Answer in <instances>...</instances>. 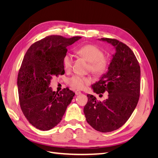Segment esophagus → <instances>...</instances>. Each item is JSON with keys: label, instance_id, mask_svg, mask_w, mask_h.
<instances>
[{"label": "esophagus", "instance_id": "34e87169", "mask_svg": "<svg viewBox=\"0 0 158 158\" xmlns=\"http://www.w3.org/2000/svg\"><path fill=\"white\" fill-rule=\"evenodd\" d=\"M82 94V93H81V92H80V91H78V90L75 91V94H76V95H80V94Z\"/></svg>", "mask_w": 158, "mask_h": 158}]
</instances>
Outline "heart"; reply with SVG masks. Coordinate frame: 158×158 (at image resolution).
Segmentation results:
<instances>
[{
	"label": "heart",
	"mask_w": 158,
	"mask_h": 158,
	"mask_svg": "<svg viewBox=\"0 0 158 158\" xmlns=\"http://www.w3.org/2000/svg\"><path fill=\"white\" fill-rule=\"evenodd\" d=\"M76 53L89 63V70L95 76H102L107 70L108 63L104 57L103 51L94 45H85L76 50ZM73 56L66 53L63 57L64 68L69 70L73 66ZM91 82L89 78L81 76H74L69 80L70 86L76 89H82Z\"/></svg>",
	"instance_id": "obj_1"
}]
</instances>
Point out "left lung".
<instances>
[{
  "label": "left lung",
  "mask_w": 158,
  "mask_h": 158,
  "mask_svg": "<svg viewBox=\"0 0 158 158\" xmlns=\"http://www.w3.org/2000/svg\"><path fill=\"white\" fill-rule=\"evenodd\" d=\"M99 40L107 42L115 49L108 71L92 85L98 94L107 92L108 98L98 102L93 95L88 94L84 113L88 123L95 130L108 132L121 127L136 108L140 96V68L127 45L110 38Z\"/></svg>",
  "instance_id": "left-lung-1"
}]
</instances>
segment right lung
I'll return each instance as SVG.
<instances>
[{
    "instance_id": "add662e5",
    "label": "right lung",
    "mask_w": 158,
    "mask_h": 158,
    "mask_svg": "<svg viewBox=\"0 0 158 158\" xmlns=\"http://www.w3.org/2000/svg\"><path fill=\"white\" fill-rule=\"evenodd\" d=\"M81 38L47 36L32 44L23 57L17 82L20 105L27 121L37 129L49 131L58 125L74 96L69 89L58 93L49 85L53 76L64 74L66 47Z\"/></svg>"
}]
</instances>
